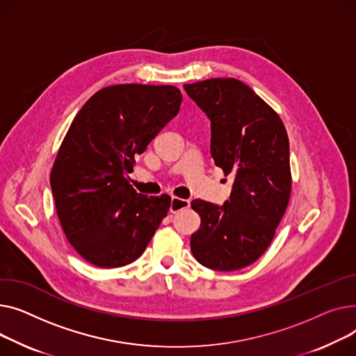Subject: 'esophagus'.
I'll return each mask as SVG.
<instances>
[{"mask_svg": "<svg viewBox=\"0 0 356 356\" xmlns=\"http://www.w3.org/2000/svg\"><path fill=\"white\" fill-rule=\"evenodd\" d=\"M188 207H190V201H188V200L178 198V197H172V198H171L170 211H171V213H178V211H181V210H184V208H188Z\"/></svg>", "mask_w": 356, "mask_h": 356, "instance_id": "34e87169", "label": "esophagus"}]
</instances>
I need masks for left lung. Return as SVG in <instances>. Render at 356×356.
Masks as SVG:
<instances>
[{
    "instance_id": "8db88e82",
    "label": "left lung",
    "mask_w": 356,
    "mask_h": 356,
    "mask_svg": "<svg viewBox=\"0 0 356 356\" xmlns=\"http://www.w3.org/2000/svg\"><path fill=\"white\" fill-rule=\"evenodd\" d=\"M184 89L211 122L216 165L234 175L222 205L191 202L201 217L191 252L208 268L238 270L266 252L287 208L289 138L279 115L237 79H210Z\"/></svg>"
}]
</instances>
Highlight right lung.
Returning <instances> with one entry per match:
<instances>
[{"label": "right lung", "instance_id": "obj_1", "mask_svg": "<svg viewBox=\"0 0 356 356\" xmlns=\"http://www.w3.org/2000/svg\"><path fill=\"white\" fill-rule=\"evenodd\" d=\"M181 102L175 86L118 85L95 93L73 119L50 184L63 232L89 263L135 261L168 213L170 195L138 194L128 174Z\"/></svg>", "mask_w": 356, "mask_h": 356}]
</instances>
